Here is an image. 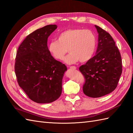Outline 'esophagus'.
<instances>
[{"mask_svg":"<svg viewBox=\"0 0 133 133\" xmlns=\"http://www.w3.org/2000/svg\"><path fill=\"white\" fill-rule=\"evenodd\" d=\"M70 68L72 69H76L77 67L76 66H70Z\"/></svg>","mask_w":133,"mask_h":133,"instance_id":"esophagus-1","label":"esophagus"}]
</instances>
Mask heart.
<instances>
[{"label":"heart","mask_w":133,"mask_h":133,"mask_svg":"<svg viewBox=\"0 0 133 133\" xmlns=\"http://www.w3.org/2000/svg\"><path fill=\"white\" fill-rule=\"evenodd\" d=\"M96 45V38L91 30L75 28L61 32L57 36V41L48 43V50L54 59L60 61L68 51L70 54L65 61L71 64L78 60L83 63L91 59Z\"/></svg>","instance_id":"b5f03b06"}]
</instances>
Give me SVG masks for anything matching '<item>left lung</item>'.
Returning a JSON list of instances; mask_svg holds the SVG:
<instances>
[{"mask_svg": "<svg viewBox=\"0 0 133 133\" xmlns=\"http://www.w3.org/2000/svg\"><path fill=\"white\" fill-rule=\"evenodd\" d=\"M99 33L96 54L79 70L85 77L83 93L99 98L111 93L117 86L122 71L120 52L107 31L95 25Z\"/></svg>", "mask_w": 133, "mask_h": 133, "instance_id": "obj_1", "label": "left lung"}]
</instances>
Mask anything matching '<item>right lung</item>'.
I'll list each match as a JSON object with an SVG mask.
<instances>
[{
    "label": "right lung",
    "instance_id": "1",
    "mask_svg": "<svg viewBox=\"0 0 133 133\" xmlns=\"http://www.w3.org/2000/svg\"><path fill=\"white\" fill-rule=\"evenodd\" d=\"M56 28V25H48L29 34L16 54L15 70L18 85L37 103L53 102L62 91L66 66L51 56L47 47L48 38Z\"/></svg>",
    "mask_w": 133,
    "mask_h": 133
}]
</instances>
